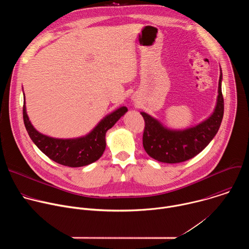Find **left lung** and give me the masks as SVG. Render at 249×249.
I'll use <instances>...</instances> for the list:
<instances>
[{"label": "left lung", "mask_w": 249, "mask_h": 249, "mask_svg": "<svg viewBox=\"0 0 249 249\" xmlns=\"http://www.w3.org/2000/svg\"><path fill=\"white\" fill-rule=\"evenodd\" d=\"M222 80L221 70L215 110L206 120L195 126L173 130L163 126L148 113L141 112L145 120L143 146L151 158L165 163L182 162L194 158L209 145L219 131L224 116Z\"/></svg>", "instance_id": "obj_1"}]
</instances>
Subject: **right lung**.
Here are the masks:
<instances>
[{"label": "right lung", "mask_w": 249, "mask_h": 249, "mask_svg": "<svg viewBox=\"0 0 249 249\" xmlns=\"http://www.w3.org/2000/svg\"><path fill=\"white\" fill-rule=\"evenodd\" d=\"M127 111L126 106H121L103 117L86 136L74 139H57L43 135L33 127L26 113L25 99L22 108L24 126L33 143L50 160L70 167L85 166L96 161L106 147V132Z\"/></svg>", "instance_id": "1"}]
</instances>
